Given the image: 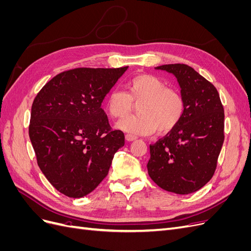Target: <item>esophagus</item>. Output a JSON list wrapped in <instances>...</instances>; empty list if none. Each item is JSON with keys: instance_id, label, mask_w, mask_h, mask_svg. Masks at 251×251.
<instances>
[{"instance_id": "obj_1", "label": "esophagus", "mask_w": 251, "mask_h": 251, "mask_svg": "<svg viewBox=\"0 0 251 251\" xmlns=\"http://www.w3.org/2000/svg\"><path fill=\"white\" fill-rule=\"evenodd\" d=\"M126 139L127 141H134V140L137 139V137H136V136L133 135V134H126Z\"/></svg>"}]
</instances>
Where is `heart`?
<instances>
[{"label":"heart","mask_w":251,"mask_h":251,"mask_svg":"<svg viewBox=\"0 0 251 251\" xmlns=\"http://www.w3.org/2000/svg\"><path fill=\"white\" fill-rule=\"evenodd\" d=\"M138 104V115L120 120L117 127L134 135L169 133L176 127L185 113L184 98L177 90L157 76L141 74L126 85V92L113 90L108 94L105 107L113 118L128 115Z\"/></svg>","instance_id":"obj_1"}]
</instances>
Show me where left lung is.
<instances>
[{"label":"left lung","instance_id":"obj_1","mask_svg":"<svg viewBox=\"0 0 251 251\" xmlns=\"http://www.w3.org/2000/svg\"><path fill=\"white\" fill-rule=\"evenodd\" d=\"M176 76L185 101L180 124L150 146L148 172L155 183L179 195L199 191L212 178L224 142V109L216 87L184 64L156 67Z\"/></svg>","mask_w":251,"mask_h":251}]
</instances>
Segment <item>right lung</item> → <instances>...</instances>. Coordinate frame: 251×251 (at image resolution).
Listing matches in <instances>:
<instances>
[{
    "label": "right lung",
    "mask_w": 251,
    "mask_h": 251,
    "mask_svg": "<svg viewBox=\"0 0 251 251\" xmlns=\"http://www.w3.org/2000/svg\"><path fill=\"white\" fill-rule=\"evenodd\" d=\"M127 67L75 68L35 96L29 137L41 171L70 198L90 194L107 177L125 134L112 130L101 103Z\"/></svg>",
    "instance_id": "add662e5"
}]
</instances>
